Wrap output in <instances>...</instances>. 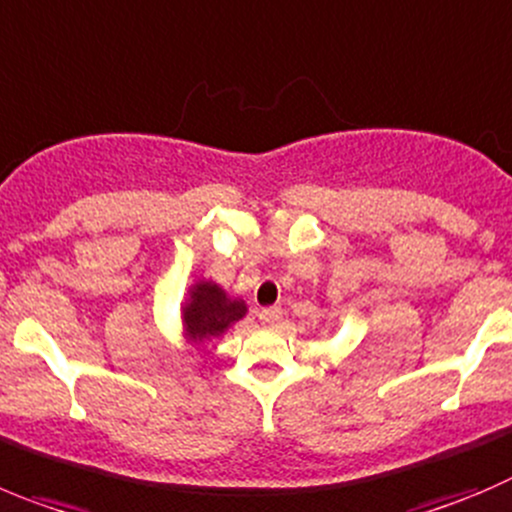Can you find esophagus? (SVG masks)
Segmentation results:
<instances>
[{
  "label": "esophagus",
  "mask_w": 512,
  "mask_h": 512,
  "mask_svg": "<svg viewBox=\"0 0 512 512\" xmlns=\"http://www.w3.org/2000/svg\"><path fill=\"white\" fill-rule=\"evenodd\" d=\"M257 318H260L262 326L275 328V326H280V321H283V310H280V308H262L260 313H257Z\"/></svg>",
  "instance_id": "obj_1"
}]
</instances>
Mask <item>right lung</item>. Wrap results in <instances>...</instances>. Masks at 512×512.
<instances>
[{
    "instance_id": "obj_1",
    "label": "right lung",
    "mask_w": 512,
    "mask_h": 512,
    "mask_svg": "<svg viewBox=\"0 0 512 512\" xmlns=\"http://www.w3.org/2000/svg\"><path fill=\"white\" fill-rule=\"evenodd\" d=\"M247 315V303L232 298L214 280L191 283L186 300L181 303V336L191 346H202L212 338L224 336L237 321Z\"/></svg>"
}]
</instances>
